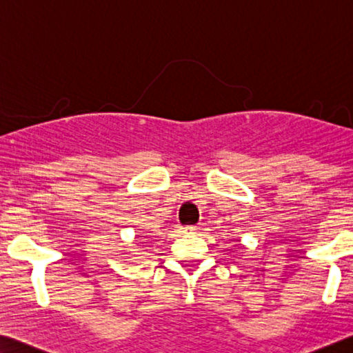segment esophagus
I'll return each instance as SVG.
<instances>
[{"label":"esophagus","mask_w":353,"mask_h":353,"mask_svg":"<svg viewBox=\"0 0 353 353\" xmlns=\"http://www.w3.org/2000/svg\"><path fill=\"white\" fill-rule=\"evenodd\" d=\"M194 231H196V226H187V228H182V232H185V234H193Z\"/></svg>","instance_id":"esophagus-1"}]
</instances>
